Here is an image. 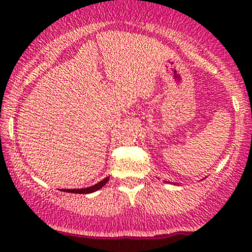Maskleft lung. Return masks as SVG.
Returning <instances> with one entry per match:
<instances>
[{
  "instance_id": "1",
  "label": "left lung",
  "mask_w": 252,
  "mask_h": 252,
  "mask_svg": "<svg viewBox=\"0 0 252 252\" xmlns=\"http://www.w3.org/2000/svg\"><path fill=\"white\" fill-rule=\"evenodd\" d=\"M164 182H166V183H171V184H174V185H177V183H173V182H167V180H164Z\"/></svg>"
}]
</instances>
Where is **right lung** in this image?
Returning a JSON list of instances; mask_svg holds the SVG:
<instances>
[{"label":"right lung","mask_w":252,"mask_h":252,"mask_svg":"<svg viewBox=\"0 0 252 252\" xmlns=\"http://www.w3.org/2000/svg\"><path fill=\"white\" fill-rule=\"evenodd\" d=\"M108 179H110V177H106L105 179H102L101 182H98L97 184L93 185V187L81 188V189H62V191L73 192V194H91V192L97 191V190H100L103 185H106V183L108 182Z\"/></svg>","instance_id":"obj_1"}]
</instances>
